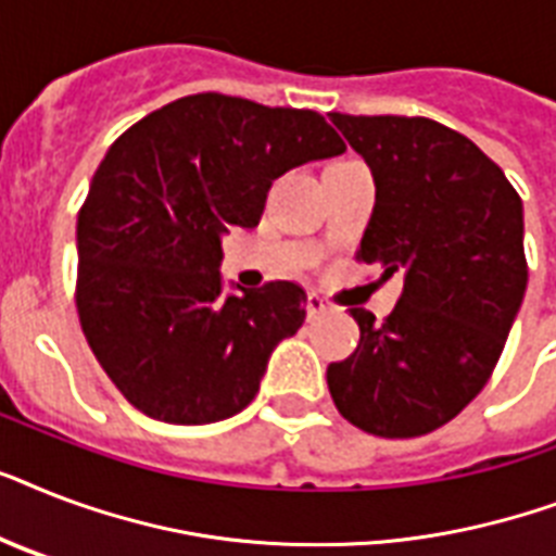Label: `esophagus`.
Masks as SVG:
<instances>
[{
	"instance_id": "esophagus-1",
	"label": "esophagus",
	"mask_w": 556,
	"mask_h": 556,
	"mask_svg": "<svg viewBox=\"0 0 556 556\" xmlns=\"http://www.w3.org/2000/svg\"><path fill=\"white\" fill-rule=\"evenodd\" d=\"M329 308H331L329 300H326L323 294H317V291H312V294H308V300H305V312H308V320H312V317H320V314L329 312Z\"/></svg>"
}]
</instances>
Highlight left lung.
<instances>
[{"mask_svg": "<svg viewBox=\"0 0 556 556\" xmlns=\"http://www.w3.org/2000/svg\"><path fill=\"white\" fill-rule=\"evenodd\" d=\"M369 164L375 210L357 260L404 274L387 320L352 308L361 343L326 371L340 415L380 439L456 418L491 378L526 296L522 199L470 138L430 117L340 115Z\"/></svg>", "mask_w": 556, "mask_h": 556, "instance_id": "8db88e82", "label": "left lung"}]
</instances>
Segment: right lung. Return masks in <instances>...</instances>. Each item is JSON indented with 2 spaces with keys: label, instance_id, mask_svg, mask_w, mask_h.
<instances>
[{
  "label": "right lung",
  "instance_id": "add662e5",
  "mask_svg": "<svg viewBox=\"0 0 556 556\" xmlns=\"http://www.w3.org/2000/svg\"><path fill=\"white\" fill-rule=\"evenodd\" d=\"M340 152L320 112L216 91L173 100L109 147L77 216V314L135 409L213 424L256 397L270 352L303 326L305 291L225 294L222 236L260 225L274 178Z\"/></svg>",
  "mask_w": 556,
  "mask_h": 556
}]
</instances>
